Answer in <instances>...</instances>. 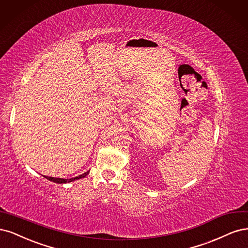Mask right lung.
<instances>
[{"instance_id":"1","label":"right lung","mask_w":248,"mask_h":248,"mask_svg":"<svg viewBox=\"0 0 248 248\" xmlns=\"http://www.w3.org/2000/svg\"><path fill=\"white\" fill-rule=\"evenodd\" d=\"M90 173V171H87V172H85V173H83V174H81V175H79V176H77V177H74V178H70V179H63V178H54V177H48V176H44L46 179H48V180H50V181H52V182H57V183H67V182H71V181H73V180H75V179H79V178H83V177H85L87 174Z\"/></svg>"}]
</instances>
